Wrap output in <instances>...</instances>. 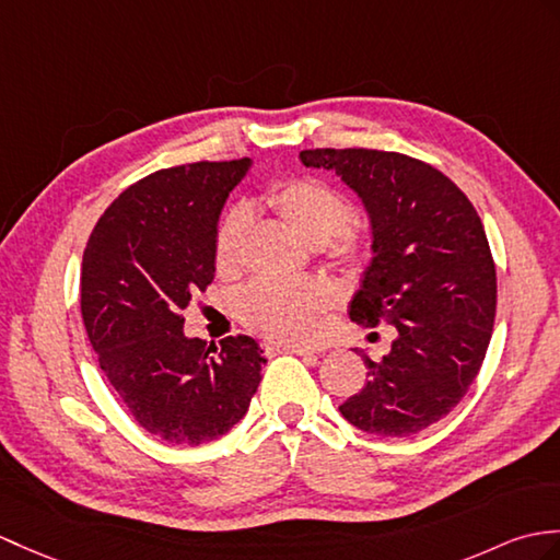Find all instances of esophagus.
Instances as JSON below:
<instances>
[{
    "label": "esophagus",
    "mask_w": 560,
    "mask_h": 560,
    "mask_svg": "<svg viewBox=\"0 0 560 560\" xmlns=\"http://www.w3.org/2000/svg\"><path fill=\"white\" fill-rule=\"evenodd\" d=\"M267 350H277V353H295V355H315L317 353V350L305 348V346H293V343H283V346L267 343Z\"/></svg>",
    "instance_id": "34e87169"
}]
</instances>
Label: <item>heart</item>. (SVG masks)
<instances>
[{
  "label": "heart",
  "instance_id": "b5f03b06",
  "mask_svg": "<svg viewBox=\"0 0 560 560\" xmlns=\"http://www.w3.org/2000/svg\"><path fill=\"white\" fill-rule=\"evenodd\" d=\"M271 212L310 243L322 257L348 271L365 267L370 236L353 217V202L334 184L315 176H291L265 192ZM250 221L243 210H229L219 219L212 241L214 269L221 277L238 275L243 267ZM334 301V289L319 279L257 281L238 301L245 327L271 341L310 339L317 322Z\"/></svg>",
  "mask_w": 560,
  "mask_h": 560
}]
</instances>
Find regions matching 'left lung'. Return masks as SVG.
Returning <instances> with one entry per match:
<instances>
[{"instance_id": "left-lung-1", "label": "left lung", "mask_w": 560, "mask_h": 560, "mask_svg": "<svg viewBox=\"0 0 560 560\" xmlns=\"http://www.w3.org/2000/svg\"><path fill=\"white\" fill-rule=\"evenodd\" d=\"M305 166L334 168L365 202L374 257L350 317L394 324L382 360L339 408L376 436H412L458 406L477 380L497 317V265L467 195L439 168L400 152L303 150Z\"/></svg>"}]
</instances>
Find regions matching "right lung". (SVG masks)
<instances>
[{"label":"right lung","instance_id":"1","mask_svg":"<svg viewBox=\"0 0 560 560\" xmlns=\"http://www.w3.org/2000/svg\"><path fill=\"white\" fill-rule=\"evenodd\" d=\"M250 158L160 168L128 186L90 233L81 312L97 362L133 420L162 441L200 446L248 412L267 360L250 336L207 346L184 310L214 279L221 207Z\"/></svg>","mask_w":560,"mask_h":560}]
</instances>
